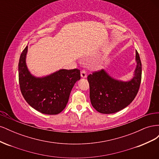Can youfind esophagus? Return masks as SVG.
<instances>
[{
	"instance_id": "1",
	"label": "esophagus",
	"mask_w": 159,
	"mask_h": 159,
	"mask_svg": "<svg viewBox=\"0 0 159 159\" xmlns=\"http://www.w3.org/2000/svg\"><path fill=\"white\" fill-rule=\"evenodd\" d=\"M81 77L82 78H85L87 77V73H86L85 70H82L81 71Z\"/></svg>"
}]
</instances>
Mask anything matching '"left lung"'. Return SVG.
Listing matches in <instances>:
<instances>
[{
    "mask_svg": "<svg viewBox=\"0 0 159 159\" xmlns=\"http://www.w3.org/2000/svg\"><path fill=\"white\" fill-rule=\"evenodd\" d=\"M135 60L134 76L129 81L114 79L104 70L88 76L91 103L96 111L103 114L114 113L133 102L140 87L142 74L141 61L137 50Z\"/></svg>",
    "mask_w": 159,
    "mask_h": 159,
    "instance_id": "left-lung-1",
    "label": "left lung"
}]
</instances>
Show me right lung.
<instances>
[{
	"mask_svg": "<svg viewBox=\"0 0 159 159\" xmlns=\"http://www.w3.org/2000/svg\"><path fill=\"white\" fill-rule=\"evenodd\" d=\"M28 46L22 52L18 63V80L26 102L38 111L46 115L61 112L68 102L71 91L80 80L78 69H61L44 77H36L26 63Z\"/></svg>",
	"mask_w": 159,
	"mask_h": 159,
	"instance_id": "obj_1",
	"label": "right lung"
}]
</instances>
